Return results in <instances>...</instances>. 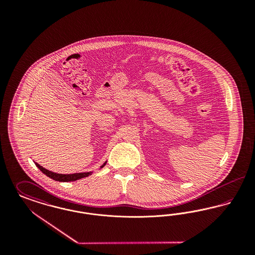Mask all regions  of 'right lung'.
<instances>
[{
    "mask_svg": "<svg viewBox=\"0 0 255 255\" xmlns=\"http://www.w3.org/2000/svg\"><path fill=\"white\" fill-rule=\"evenodd\" d=\"M107 161H105L101 166L100 168L104 167L105 164H106ZM37 167L39 169L41 170L46 176H48L50 179L54 180V181H58V182H74V181H77V180H80L82 178H86L90 175H92V171L90 172H82V173H73V174H58V173H55V172H52V171H49V170L44 168L43 166H41L40 164H38L37 162H35Z\"/></svg>",
    "mask_w": 255,
    "mask_h": 255,
    "instance_id": "1",
    "label": "right lung"
}]
</instances>
